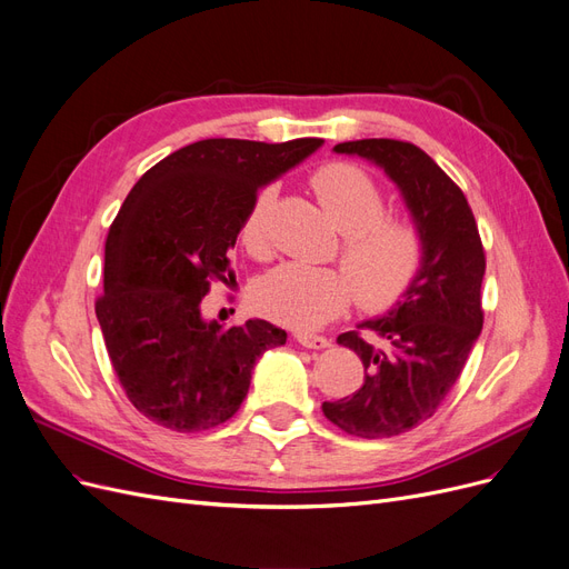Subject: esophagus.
<instances>
[{
  "mask_svg": "<svg viewBox=\"0 0 569 569\" xmlns=\"http://www.w3.org/2000/svg\"><path fill=\"white\" fill-rule=\"evenodd\" d=\"M292 340H296L302 347H307V350H323V347L331 345V340L323 338V336H315V333H296V336H292Z\"/></svg>",
  "mask_w": 569,
  "mask_h": 569,
  "instance_id": "1",
  "label": "esophagus"
}]
</instances>
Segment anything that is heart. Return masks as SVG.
I'll list each match as a JSON object with an SVG mask.
<instances>
[{
    "mask_svg": "<svg viewBox=\"0 0 569 569\" xmlns=\"http://www.w3.org/2000/svg\"><path fill=\"white\" fill-rule=\"evenodd\" d=\"M311 189L342 233L340 264H283L258 288L267 317L290 328H317L357 302L382 311L407 296L426 260V238L418 222L388 212V196L359 164L331 162L311 174ZM273 187H264L241 222V243L252 258L271 252L269 210Z\"/></svg>",
    "mask_w": 569,
    "mask_h": 569,
    "instance_id": "b5f03b06",
    "label": "heart"
}]
</instances>
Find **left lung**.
I'll use <instances>...</instances> for the list:
<instances>
[{"instance_id":"8db88e82","label":"left lung","mask_w":569,"mask_h":569,"mask_svg":"<svg viewBox=\"0 0 569 569\" xmlns=\"http://www.w3.org/2000/svg\"><path fill=\"white\" fill-rule=\"evenodd\" d=\"M336 153L371 160L388 172L426 238V260L388 315L338 336L363 363V385L323 416L347 435L395 437L428 420L461 376L482 331L485 248L463 191L418 146L397 139L338 143Z\"/></svg>"}]
</instances>
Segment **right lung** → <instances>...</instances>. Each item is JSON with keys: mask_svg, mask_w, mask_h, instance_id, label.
Listing matches in <instances>:
<instances>
[{"mask_svg": "<svg viewBox=\"0 0 569 569\" xmlns=\"http://www.w3.org/2000/svg\"><path fill=\"white\" fill-rule=\"evenodd\" d=\"M321 139H203L156 162L106 238L97 319L127 399L177 432L210 430L241 409L252 366L286 331L264 319L222 328L200 302L229 283V248L258 196Z\"/></svg>", "mask_w": 569, "mask_h": 569, "instance_id": "right-lung-1", "label": "right lung"}]
</instances>
